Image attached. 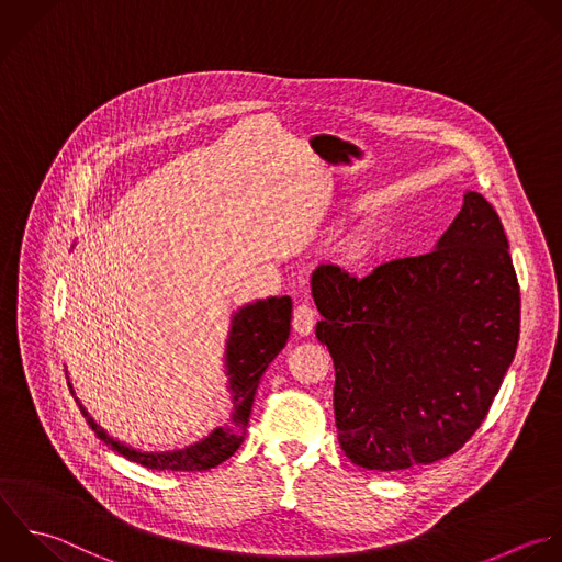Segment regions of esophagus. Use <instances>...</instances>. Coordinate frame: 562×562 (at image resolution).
I'll list each match as a JSON object with an SVG mask.
<instances>
[{
  "label": "esophagus",
  "instance_id": "esophagus-1",
  "mask_svg": "<svg viewBox=\"0 0 562 562\" xmlns=\"http://www.w3.org/2000/svg\"><path fill=\"white\" fill-rule=\"evenodd\" d=\"M315 328V311L308 304H300L293 313V330L302 337H308Z\"/></svg>",
  "mask_w": 562,
  "mask_h": 562
}]
</instances>
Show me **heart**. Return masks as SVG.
<instances>
[{
  "instance_id": "b5f03b06",
  "label": "heart",
  "mask_w": 562,
  "mask_h": 562,
  "mask_svg": "<svg viewBox=\"0 0 562 562\" xmlns=\"http://www.w3.org/2000/svg\"><path fill=\"white\" fill-rule=\"evenodd\" d=\"M374 243H376V229L372 225H363L344 238L339 254L348 265H359L370 256V251L374 249Z\"/></svg>"
}]
</instances>
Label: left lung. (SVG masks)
Listing matches in <instances>:
<instances>
[{"instance_id": "left-lung-1", "label": "left lung", "mask_w": 562, "mask_h": 562, "mask_svg": "<svg viewBox=\"0 0 562 562\" xmlns=\"http://www.w3.org/2000/svg\"><path fill=\"white\" fill-rule=\"evenodd\" d=\"M315 335L335 363L344 453L401 471L456 453L484 423L515 359L521 293L493 205L467 192L429 254L357 280L335 265L311 278Z\"/></svg>"}]
</instances>
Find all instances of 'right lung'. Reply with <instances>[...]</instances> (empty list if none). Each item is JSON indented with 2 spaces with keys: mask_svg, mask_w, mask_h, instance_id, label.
I'll return each instance as SVG.
<instances>
[{
  "mask_svg": "<svg viewBox=\"0 0 562 562\" xmlns=\"http://www.w3.org/2000/svg\"><path fill=\"white\" fill-rule=\"evenodd\" d=\"M291 313L293 302L289 295L267 297L249 302L232 313L229 333L225 341V376H227V396H229V414L212 434L205 438L166 449V451H144L128 447L113 436H109L80 405L82 416L95 436L109 445L113 451L124 456L126 460L142 464L155 471H207L225 462L236 453V449L245 440V431L249 425L254 398L260 385V379L269 363L278 357V352L286 346L291 333ZM69 392L76 396L71 383L67 381Z\"/></svg>",
  "mask_w": 562,
  "mask_h": 562,
  "instance_id": "right-lung-1",
  "label": "right lung"
}]
</instances>
